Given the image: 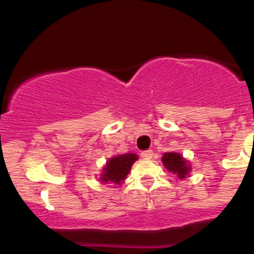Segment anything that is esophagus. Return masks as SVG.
Listing matches in <instances>:
<instances>
[{
    "instance_id": "esophagus-1",
    "label": "esophagus",
    "mask_w": 254,
    "mask_h": 254,
    "mask_svg": "<svg viewBox=\"0 0 254 254\" xmlns=\"http://www.w3.org/2000/svg\"><path fill=\"white\" fill-rule=\"evenodd\" d=\"M153 151L151 150H145V151H142L141 153V156L143 157V159H151L153 157Z\"/></svg>"
}]
</instances>
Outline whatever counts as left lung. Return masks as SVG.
Here are the masks:
<instances>
[{"instance_id":"8db88e82","label":"left lung","mask_w":254,"mask_h":254,"mask_svg":"<svg viewBox=\"0 0 254 254\" xmlns=\"http://www.w3.org/2000/svg\"><path fill=\"white\" fill-rule=\"evenodd\" d=\"M161 160L164 162L165 167L170 172H172V173L177 174L179 177V179L185 178L186 174H189V171L191 170L189 167L188 162L178 153H165Z\"/></svg>"}]
</instances>
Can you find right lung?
Instances as JSON below:
<instances>
[{"label":"right lung","mask_w":254,"mask_h":254,"mask_svg":"<svg viewBox=\"0 0 254 254\" xmlns=\"http://www.w3.org/2000/svg\"><path fill=\"white\" fill-rule=\"evenodd\" d=\"M136 160V154H123V155L112 157L107 161V165L105 166L101 180L104 183L111 182L115 184H121L122 182H124V179L131 170V166Z\"/></svg>","instance_id":"1"}]
</instances>
